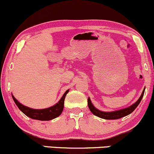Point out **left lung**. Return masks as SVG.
I'll use <instances>...</instances> for the list:
<instances>
[{"instance_id":"left-lung-1","label":"left lung","mask_w":154,"mask_h":154,"mask_svg":"<svg viewBox=\"0 0 154 154\" xmlns=\"http://www.w3.org/2000/svg\"><path fill=\"white\" fill-rule=\"evenodd\" d=\"M145 89H146V88H144L143 91L140 97L138 100H137L135 103H133L132 105L130 106H129L128 108H125V109H120V110L114 111H102L98 110V109H96V108L93 105V103H92L91 100V98H88V107H89L90 110H91V112L93 113L94 115L98 116V117L100 118H102V119H120V118L124 117V116H128L130 114H131L132 111L137 108V106L139 105V103H140L143 97Z\"/></svg>"}]
</instances>
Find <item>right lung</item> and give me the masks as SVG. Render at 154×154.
Masks as SVG:
<instances>
[{"mask_svg":"<svg viewBox=\"0 0 154 154\" xmlns=\"http://www.w3.org/2000/svg\"><path fill=\"white\" fill-rule=\"evenodd\" d=\"M69 90H67L65 92L64 94L63 95V96L61 97V98L59 100L58 103H56L53 106L43 109H35L24 106L16 99L12 93L11 95L16 105L18 106L19 110L22 111L28 117L33 119L41 120V121H49V120L54 119L55 118L58 117V116L61 115L63 109L65 97H66L67 93H69Z\"/></svg>","mask_w":154,"mask_h":154,"instance_id":"1","label":"right lung"}]
</instances>
